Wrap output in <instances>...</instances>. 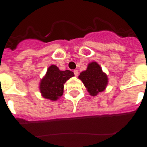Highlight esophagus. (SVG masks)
Wrapping results in <instances>:
<instances>
[{
	"label": "esophagus",
	"mask_w": 147,
	"mask_h": 147,
	"mask_svg": "<svg viewBox=\"0 0 147 147\" xmlns=\"http://www.w3.org/2000/svg\"><path fill=\"white\" fill-rule=\"evenodd\" d=\"M74 73L75 76H77L78 74H79V72H78L77 70H74Z\"/></svg>",
	"instance_id": "obj_1"
}]
</instances>
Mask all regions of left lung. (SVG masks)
<instances>
[{
  "instance_id": "8db88e82",
  "label": "left lung",
  "mask_w": 147,
  "mask_h": 147,
  "mask_svg": "<svg viewBox=\"0 0 147 147\" xmlns=\"http://www.w3.org/2000/svg\"><path fill=\"white\" fill-rule=\"evenodd\" d=\"M78 78L82 82L92 96H96L98 93L103 92L108 84L107 75L96 62H90L87 69L82 71Z\"/></svg>"
}]
</instances>
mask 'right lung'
<instances>
[{"instance_id":"add662e5","label":"right lung","mask_w":147,"mask_h":147,"mask_svg":"<svg viewBox=\"0 0 147 147\" xmlns=\"http://www.w3.org/2000/svg\"><path fill=\"white\" fill-rule=\"evenodd\" d=\"M74 76L72 71H60L57 66L51 65L40 80L39 89L41 96L46 99L57 101L63 94L65 83Z\"/></svg>"}]
</instances>
